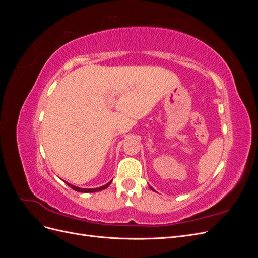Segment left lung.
I'll return each instance as SVG.
<instances>
[{"label":"left lung","mask_w":258,"mask_h":258,"mask_svg":"<svg viewBox=\"0 0 258 258\" xmlns=\"http://www.w3.org/2000/svg\"><path fill=\"white\" fill-rule=\"evenodd\" d=\"M151 188H152V187H151ZM152 189H153V188H152Z\"/></svg>","instance_id":"obj_1"}]
</instances>
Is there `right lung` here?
Wrapping results in <instances>:
<instances>
[{
	"label": "right lung",
	"instance_id": "1",
	"mask_svg": "<svg viewBox=\"0 0 258 258\" xmlns=\"http://www.w3.org/2000/svg\"><path fill=\"white\" fill-rule=\"evenodd\" d=\"M112 183V181L110 182V183H107L106 185H104V186H102V187H98V188H90V189H88V188H80V187H76V186H73V185H71V184H69V183H67L70 187H71L72 189H74L75 191H80V192H96V191H100V190H103V189H105V188H107L108 186H110V184Z\"/></svg>",
	"mask_w": 258,
	"mask_h": 258
}]
</instances>
